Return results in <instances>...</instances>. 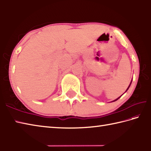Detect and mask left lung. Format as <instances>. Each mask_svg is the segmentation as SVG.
Here are the masks:
<instances>
[{"instance_id":"obj_1","label":"left lung","mask_w":151,"mask_h":151,"mask_svg":"<svg viewBox=\"0 0 151 151\" xmlns=\"http://www.w3.org/2000/svg\"><path fill=\"white\" fill-rule=\"evenodd\" d=\"M131 83H132V82H131V83H130V85H129V87H128V88H127V91H126V92H127V91H128V88H129V87H130V85H131ZM121 96H120V97H121ZM120 97H119V98H116V100H114V101H116V100H118V99H119V98H120Z\"/></svg>"}]
</instances>
